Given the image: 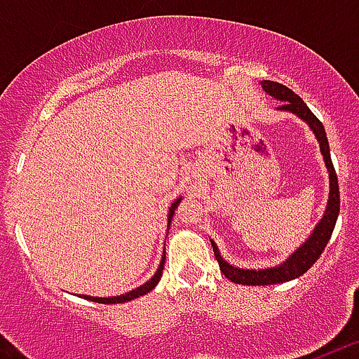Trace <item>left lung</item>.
<instances>
[{
  "label": "left lung",
  "mask_w": 359,
  "mask_h": 359,
  "mask_svg": "<svg viewBox=\"0 0 359 359\" xmlns=\"http://www.w3.org/2000/svg\"><path fill=\"white\" fill-rule=\"evenodd\" d=\"M262 90L268 95L275 97L277 100H280L282 106L278 107L280 111H290L294 113L298 118H302L304 122H307V126L311 128V131L315 133L316 140L320 144V151L323 154V161H325V167H327L329 172V201L327 207H325V214L320 219V223L316 224L313 233L309 236V239L297 250V252L291 253V257L287 261H284L282 264L275 266V268H266V269H241L236 266L228 264L224 261L221 253H219L217 244L212 241V248H214V255L219 262V268L223 271V275L226 278H230L231 282L236 284H243V286H268V284H280V282L293 280V278L300 277L318 261V257L322 255V252L327 246L329 239L332 236V230H334L336 219L340 214V189H338V177H336L334 165L331 160V152H329V142L327 135H325V129H323L322 122L313 115V111L306 106L302 98L298 97L294 91H291L290 88H286L284 84H278L273 81H264L261 82Z\"/></svg>",
  "instance_id": "obj_1"
}]
</instances>
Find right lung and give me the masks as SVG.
<instances>
[{
    "label": "right lung",
    "instance_id": "1",
    "mask_svg": "<svg viewBox=\"0 0 359 359\" xmlns=\"http://www.w3.org/2000/svg\"><path fill=\"white\" fill-rule=\"evenodd\" d=\"M180 201H182V198H177L176 201L170 205L169 208V217H167V223L170 224V221H172V215H174V210L177 208V205H180ZM163 264H165V257H161V262L160 266H158V271L154 275H152L151 280H147L145 284H142L140 287H136V290L129 291V293L126 294H118V297H107V298H102V297H88V294H82V298H88V300H93V302H98V304H122V302H129V300H133V298H138L142 297V294H147L149 291H152L154 287H156V284L160 282L161 278V273H163Z\"/></svg>",
    "mask_w": 359,
    "mask_h": 359
}]
</instances>
